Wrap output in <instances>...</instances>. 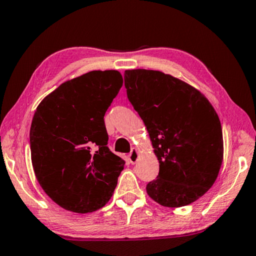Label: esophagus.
Listing matches in <instances>:
<instances>
[{"mask_svg":"<svg viewBox=\"0 0 256 256\" xmlns=\"http://www.w3.org/2000/svg\"><path fill=\"white\" fill-rule=\"evenodd\" d=\"M138 158H140V153H138V150L136 148H132L130 154H129V156H128L129 162H130L132 164H135L138 160Z\"/></svg>","mask_w":256,"mask_h":256,"instance_id":"obj_1","label":"esophagus"}]
</instances>
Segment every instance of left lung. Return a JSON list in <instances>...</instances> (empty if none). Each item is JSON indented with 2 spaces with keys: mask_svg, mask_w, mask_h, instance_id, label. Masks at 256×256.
I'll use <instances>...</instances> for the list:
<instances>
[{
  "mask_svg": "<svg viewBox=\"0 0 256 256\" xmlns=\"http://www.w3.org/2000/svg\"><path fill=\"white\" fill-rule=\"evenodd\" d=\"M124 86L160 163L147 194L168 208L194 202L212 186L222 163L216 110L199 90L160 70H124Z\"/></svg>",
  "mask_w": 256,
  "mask_h": 256,
  "instance_id": "8db88e82",
  "label": "left lung"
}]
</instances>
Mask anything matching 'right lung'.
I'll return each instance as SVG.
<instances>
[{
	"mask_svg": "<svg viewBox=\"0 0 256 256\" xmlns=\"http://www.w3.org/2000/svg\"><path fill=\"white\" fill-rule=\"evenodd\" d=\"M122 83L118 70H92L60 84L37 106L31 162L39 184L62 208L92 212L114 194L124 160L108 148L103 116Z\"/></svg>",
	"mask_w": 256,
	"mask_h": 256,
	"instance_id": "add662e5",
	"label": "right lung"
}]
</instances>
